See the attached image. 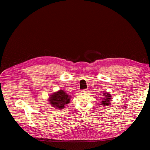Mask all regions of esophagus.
Returning <instances> with one entry per match:
<instances>
[{"instance_id":"1","label":"esophagus","mask_w":150,"mask_h":150,"mask_svg":"<svg viewBox=\"0 0 150 150\" xmlns=\"http://www.w3.org/2000/svg\"><path fill=\"white\" fill-rule=\"evenodd\" d=\"M81 92L83 93H88V90L87 89H83L81 90Z\"/></svg>"}]
</instances>
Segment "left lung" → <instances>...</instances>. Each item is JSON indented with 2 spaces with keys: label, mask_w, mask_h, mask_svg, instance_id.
Segmentation results:
<instances>
[{
  "label": "left lung",
  "mask_w": 150,
  "mask_h": 150,
  "mask_svg": "<svg viewBox=\"0 0 150 150\" xmlns=\"http://www.w3.org/2000/svg\"><path fill=\"white\" fill-rule=\"evenodd\" d=\"M106 93H104L103 96H105V97L104 98V100H103V101H101L103 104V105L107 106V105H110V103L112 101V97L110 96V94H109V93H107L106 95H105Z\"/></svg>",
  "instance_id": "left-lung-1"
}]
</instances>
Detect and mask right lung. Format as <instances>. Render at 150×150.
<instances>
[{"mask_svg": "<svg viewBox=\"0 0 150 150\" xmlns=\"http://www.w3.org/2000/svg\"><path fill=\"white\" fill-rule=\"evenodd\" d=\"M50 104L57 109H63L65 108V105L69 103L70 97L65 91L60 90L53 93L49 97Z\"/></svg>", "mask_w": 150, "mask_h": 150, "instance_id": "1", "label": "right lung"}]
</instances>
